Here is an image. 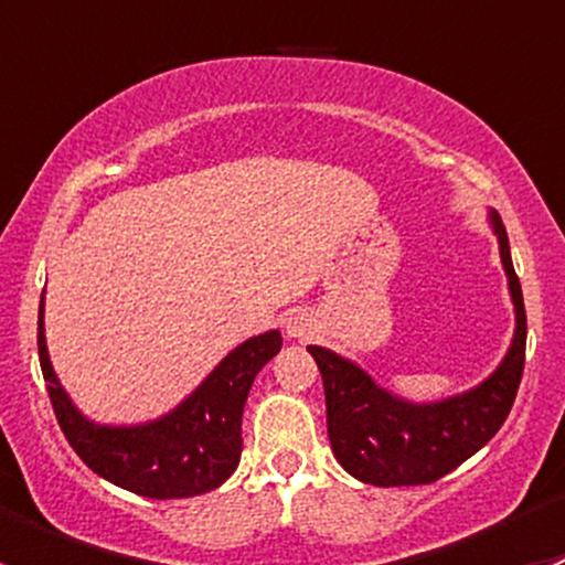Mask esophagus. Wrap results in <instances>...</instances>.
<instances>
[{
    "label": "esophagus",
    "instance_id": "34e87169",
    "mask_svg": "<svg viewBox=\"0 0 565 565\" xmlns=\"http://www.w3.org/2000/svg\"><path fill=\"white\" fill-rule=\"evenodd\" d=\"M311 330H315V322H311V317L303 315V311H295V315L287 319V335H289V339L303 341V339H309Z\"/></svg>",
    "mask_w": 565,
    "mask_h": 565
}]
</instances>
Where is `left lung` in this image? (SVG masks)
Masks as SVG:
<instances>
[{"instance_id": "8db88e82", "label": "left lung", "mask_w": 565, "mask_h": 565, "mask_svg": "<svg viewBox=\"0 0 565 565\" xmlns=\"http://www.w3.org/2000/svg\"><path fill=\"white\" fill-rule=\"evenodd\" d=\"M487 221L498 237L500 262L509 278L514 335L503 361L481 383L435 402H413L383 388L361 363L328 347L309 344L322 374L330 448L358 481L372 487L437 481L481 451L509 418L525 369L527 319L509 235L498 210H489Z\"/></svg>"}]
</instances>
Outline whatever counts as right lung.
<instances>
[{
  "mask_svg": "<svg viewBox=\"0 0 565 565\" xmlns=\"http://www.w3.org/2000/svg\"><path fill=\"white\" fill-rule=\"evenodd\" d=\"M45 289L38 309V352L56 420L84 465L114 487L152 500L218 489L243 451V407L254 377L281 350L276 328L237 344L177 407L139 424H98L62 388L45 347Z\"/></svg>",
  "mask_w": 565,
  "mask_h": 565,
  "instance_id": "right-lung-1",
  "label": "right lung"
}]
</instances>
